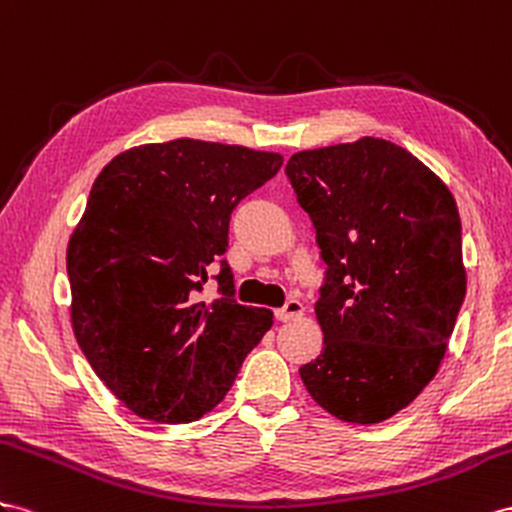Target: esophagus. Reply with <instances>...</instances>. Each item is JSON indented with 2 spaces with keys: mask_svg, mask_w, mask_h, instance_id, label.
Masks as SVG:
<instances>
[{
  "mask_svg": "<svg viewBox=\"0 0 512 512\" xmlns=\"http://www.w3.org/2000/svg\"><path fill=\"white\" fill-rule=\"evenodd\" d=\"M303 313H305L303 303H298V300H287L285 307L274 311V318H277L279 322H292V320L303 316Z\"/></svg>",
  "mask_w": 512,
  "mask_h": 512,
  "instance_id": "1",
  "label": "esophagus"
}]
</instances>
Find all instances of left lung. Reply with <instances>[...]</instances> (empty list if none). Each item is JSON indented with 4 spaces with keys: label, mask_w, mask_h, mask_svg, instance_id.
<instances>
[{
    "label": "left lung",
    "mask_w": 512,
    "mask_h": 512,
    "mask_svg": "<svg viewBox=\"0 0 512 512\" xmlns=\"http://www.w3.org/2000/svg\"><path fill=\"white\" fill-rule=\"evenodd\" d=\"M285 175L326 264L324 348L300 378L342 422H385L435 378L463 305L454 196L415 155L370 136L294 153Z\"/></svg>",
    "instance_id": "1"
}]
</instances>
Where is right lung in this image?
<instances>
[{
  "label": "right lung",
  "mask_w": 512,
  "mask_h": 512,
  "mask_svg": "<svg viewBox=\"0 0 512 512\" xmlns=\"http://www.w3.org/2000/svg\"><path fill=\"white\" fill-rule=\"evenodd\" d=\"M283 155L192 138L116 155L69 240L71 324L90 368L131 413L160 424L201 419L227 396L272 311L238 305L220 261L231 212L279 173Z\"/></svg>",
  "instance_id": "right-lung-1"
}]
</instances>
